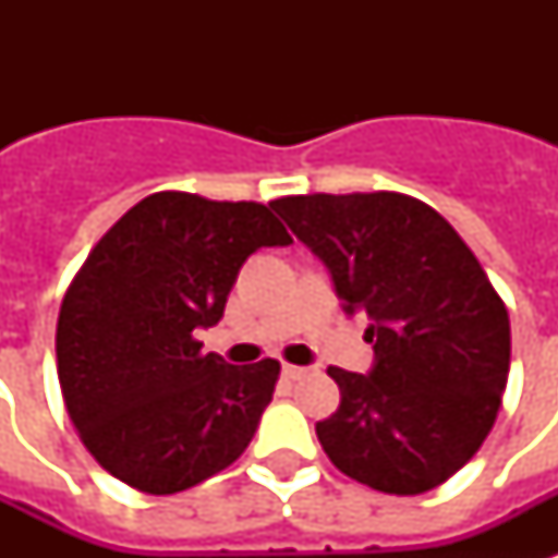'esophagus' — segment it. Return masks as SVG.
Wrapping results in <instances>:
<instances>
[{"label": "esophagus", "mask_w": 558, "mask_h": 558, "mask_svg": "<svg viewBox=\"0 0 558 558\" xmlns=\"http://www.w3.org/2000/svg\"><path fill=\"white\" fill-rule=\"evenodd\" d=\"M306 373H310V367L283 365V376H287V379H301V376H306Z\"/></svg>", "instance_id": "obj_1"}]
</instances>
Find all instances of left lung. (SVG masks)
I'll list each match as a JSON object with an SVG mask.
<instances>
[{
  "label": "left lung",
  "mask_w": 558,
  "mask_h": 558,
  "mask_svg": "<svg viewBox=\"0 0 558 558\" xmlns=\"http://www.w3.org/2000/svg\"><path fill=\"white\" fill-rule=\"evenodd\" d=\"M271 208L365 315L373 367H330L339 411L315 423L344 475L388 495L428 493L475 458L510 373V315L460 234L402 193L283 196Z\"/></svg>",
  "instance_id": "1"
}]
</instances>
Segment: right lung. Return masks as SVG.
Segmentation results:
<instances>
[{
  "mask_svg": "<svg viewBox=\"0 0 558 558\" xmlns=\"http://www.w3.org/2000/svg\"><path fill=\"white\" fill-rule=\"evenodd\" d=\"M292 236L260 202L161 191L126 210L72 280L57 376L83 446L138 493L173 495L252 442L280 365H228L196 330L226 313L243 263Z\"/></svg>",
  "mask_w": 558,
  "mask_h": 558,
  "instance_id": "add662e5",
  "label": "right lung"
}]
</instances>
